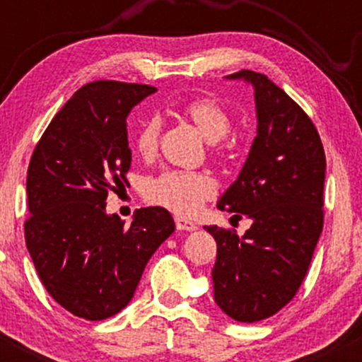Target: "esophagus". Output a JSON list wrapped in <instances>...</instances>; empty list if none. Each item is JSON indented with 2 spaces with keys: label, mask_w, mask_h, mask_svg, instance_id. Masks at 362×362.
Masks as SVG:
<instances>
[{
  "label": "esophagus",
  "mask_w": 362,
  "mask_h": 362,
  "mask_svg": "<svg viewBox=\"0 0 362 362\" xmlns=\"http://www.w3.org/2000/svg\"><path fill=\"white\" fill-rule=\"evenodd\" d=\"M175 224L178 231H195L197 230V224L185 218H175Z\"/></svg>",
  "instance_id": "esophagus-1"
}]
</instances>
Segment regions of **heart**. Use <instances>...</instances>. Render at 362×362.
I'll list each match as a JSON object with an SVG mask.
<instances>
[{
    "instance_id": "heart-1",
    "label": "heart",
    "mask_w": 362,
    "mask_h": 362,
    "mask_svg": "<svg viewBox=\"0 0 362 362\" xmlns=\"http://www.w3.org/2000/svg\"><path fill=\"white\" fill-rule=\"evenodd\" d=\"M185 115L207 143H218L230 132V115L219 103L209 98L189 103L185 107ZM158 132H160V124L155 117L144 120L136 131L132 143L136 151L143 158L155 155ZM214 190V180L206 173L168 170L148 182L146 197L148 201L167 207L177 214H194L202 206V202L213 197Z\"/></svg>"
}]
</instances>
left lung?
<instances>
[{
	"label": "left lung",
	"instance_id": "1",
	"mask_svg": "<svg viewBox=\"0 0 362 362\" xmlns=\"http://www.w3.org/2000/svg\"><path fill=\"white\" fill-rule=\"evenodd\" d=\"M226 80L252 85L257 136L218 209L245 214L252 226L243 236L216 224L204 230L218 245L216 305L236 322L255 323L288 305L308 272L323 228L327 161L313 122L276 83L248 69Z\"/></svg>",
	"mask_w": 362,
	"mask_h": 362
}]
</instances>
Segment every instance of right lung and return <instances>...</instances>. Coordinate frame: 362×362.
Segmentation results:
<instances>
[{
    "label": "right lung",
    "mask_w": 362,
    "mask_h": 362,
    "mask_svg": "<svg viewBox=\"0 0 362 362\" xmlns=\"http://www.w3.org/2000/svg\"><path fill=\"white\" fill-rule=\"evenodd\" d=\"M155 91L88 83L51 120L28 165L25 243L35 271L62 308L91 322L126 308L148 260L175 231L165 207H141L131 226L105 211L131 167L127 115Z\"/></svg>",
    "instance_id": "add662e5"
}]
</instances>
